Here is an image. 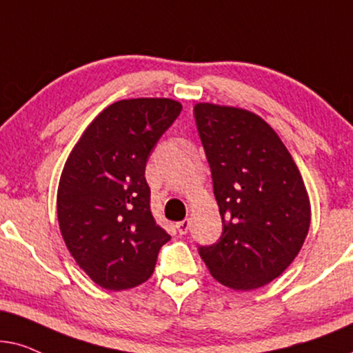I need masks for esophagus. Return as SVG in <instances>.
Listing matches in <instances>:
<instances>
[{
    "label": "esophagus",
    "mask_w": 353,
    "mask_h": 353,
    "mask_svg": "<svg viewBox=\"0 0 353 353\" xmlns=\"http://www.w3.org/2000/svg\"><path fill=\"white\" fill-rule=\"evenodd\" d=\"M176 228H177V232H179L181 236H184V234L189 232V229H190V219L179 221V223L176 224Z\"/></svg>",
    "instance_id": "esophagus-1"
}]
</instances>
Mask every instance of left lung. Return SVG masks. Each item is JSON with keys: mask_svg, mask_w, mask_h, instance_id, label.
I'll use <instances>...</instances> for the list:
<instances>
[{"mask_svg": "<svg viewBox=\"0 0 353 353\" xmlns=\"http://www.w3.org/2000/svg\"><path fill=\"white\" fill-rule=\"evenodd\" d=\"M194 116L223 219L219 241L199 253L223 285L261 288L283 274L308 234L303 179L260 116L211 103L195 105Z\"/></svg>", "mask_w": 353, "mask_h": 353, "instance_id": "8db88e82", "label": "left lung"}]
</instances>
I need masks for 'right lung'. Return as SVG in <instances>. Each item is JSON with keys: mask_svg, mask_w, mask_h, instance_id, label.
Masks as SVG:
<instances>
[{"mask_svg": "<svg viewBox=\"0 0 353 353\" xmlns=\"http://www.w3.org/2000/svg\"><path fill=\"white\" fill-rule=\"evenodd\" d=\"M168 98H134L103 110L75 143L58 189V221L77 265L93 283L125 290L153 274L171 236L150 211L145 166L181 114Z\"/></svg>", "mask_w": 353, "mask_h": 353, "instance_id": "add662e5", "label": "right lung"}]
</instances>
